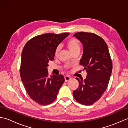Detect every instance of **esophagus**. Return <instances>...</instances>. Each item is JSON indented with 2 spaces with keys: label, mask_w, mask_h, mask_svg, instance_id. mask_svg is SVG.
Segmentation results:
<instances>
[{
  "label": "esophagus",
  "mask_w": 128,
  "mask_h": 128,
  "mask_svg": "<svg viewBox=\"0 0 128 128\" xmlns=\"http://www.w3.org/2000/svg\"><path fill=\"white\" fill-rule=\"evenodd\" d=\"M71 77H70V76H65V77H64V79H65V81H66V82H67V81H69L70 80H71Z\"/></svg>",
  "instance_id": "obj_1"
}]
</instances>
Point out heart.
Segmentation results:
<instances>
[{
  "mask_svg": "<svg viewBox=\"0 0 128 128\" xmlns=\"http://www.w3.org/2000/svg\"><path fill=\"white\" fill-rule=\"evenodd\" d=\"M66 46L72 53L74 52L75 51L80 50V45L79 42H78L77 39L74 38H70L66 42ZM59 50L60 47L58 46V47L56 48L55 51L56 56L58 54Z\"/></svg>",
  "mask_w": 128,
  "mask_h": 128,
  "instance_id": "1",
  "label": "heart"
}]
</instances>
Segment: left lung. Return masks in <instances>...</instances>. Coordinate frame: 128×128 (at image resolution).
<instances>
[{
  "mask_svg": "<svg viewBox=\"0 0 128 128\" xmlns=\"http://www.w3.org/2000/svg\"><path fill=\"white\" fill-rule=\"evenodd\" d=\"M74 36L82 43L83 54L80 65L86 69L85 80L76 78L78 88L73 96L78 103L91 105L98 100L107 88L112 71V62L107 43L91 32H78Z\"/></svg>",
  "mask_w": 128,
  "mask_h": 128,
  "instance_id": "obj_1",
  "label": "left lung"
}]
</instances>
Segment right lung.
Listing matches in <instances>:
<instances>
[{"mask_svg": "<svg viewBox=\"0 0 128 128\" xmlns=\"http://www.w3.org/2000/svg\"><path fill=\"white\" fill-rule=\"evenodd\" d=\"M69 33L44 34L35 36L26 43L21 54L20 74L27 93L41 105L55 100L64 82L62 75L49 76L48 62L54 60L58 46Z\"/></svg>", "mask_w": 128, "mask_h": 128, "instance_id": "1", "label": "right lung"}]
</instances>
